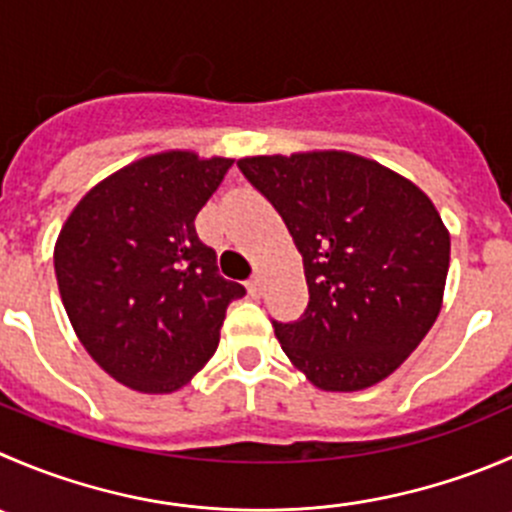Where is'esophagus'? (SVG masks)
<instances>
[{
	"mask_svg": "<svg viewBox=\"0 0 512 512\" xmlns=\"http://www.w3.org/2000/svg\"><path fill=\"white\" fill-rule=\"evenodd\" d=\"M247 292H250L252 297H260L262 295V277L260 275L250 277V282H247Z\"/></svg>",
	"mask_w": 512,
	"mask_h": 512,
	"instance_id": "obj_1",
	"label": "esophagus"
}]
</instances>
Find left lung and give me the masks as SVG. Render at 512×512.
<instances>
[{
  "instance_id": "1",
  "label": "left lung",
  "mask_w": 512,
  "mask_h": 512,
  "mask_svg": "<svg viewBox=\"0 0 512 512\" xmlns=\"http://www.w3.org/2000/svg\"><path fill=\"white\" fill-rule=\"evenodd\" d=\"M290 230L310 302L272 320L285 355L332 393L370 388L420 345L443 302L450 235L423 190L350 152L245 157Z\"/></svg>"
}]
</instances>
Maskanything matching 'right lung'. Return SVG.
<instances>
[{
	"mask_svg": "<svg viewBox=\"0 0 512 512\" xmlns=\"http://www.w3.org/2000/svg\"><path fill=\"white\" fill-rule=\"evenodd\" d=\"M232 160L162 152L114 172L59 232L54 272L84 350L140 393H175L215 355L227 305L245 295L195 232Z\"/></svg>",
	"mask_w": 512,
	"mask_h": 512,
	"instance_id": "right-lung-1",
	"label": "right lung"
}]
</instances>
